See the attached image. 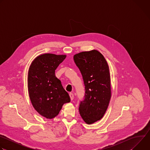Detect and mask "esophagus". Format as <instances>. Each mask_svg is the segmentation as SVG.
Instances as JSON below:
<instances>
[{
  "mask_svg": "<svg viewBox=\"0 0 150 150\" xmlns=\"http://www.w3.org/2000/svg\"><path fill=\"white\" fill-rule=\"evenodd\" d=\"M69 96H70V98H71V100H72L74 99V96L72 93H70L69 94Z\"/></svg>",
  "mask_w": 150,
  "mask_h": 150,
  "instance_id": "1",
  "label": "esophagus"
}]
</instances>
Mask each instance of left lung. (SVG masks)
Instances as JSON below:
<instances>
[{"instance_id": "obj_1", "label": "left lung", "mask_w": 150, "mask_h": 150, "mask_svg": "<svg viewBox=\"0 0 150 150\" xmlns=\"http://www.w3.org/2000/svg\"><path fill=\"white\" fill-rule=\"evenodd\" d=\"M82 74L85 89L84 100L79 111L83 121L92 124L104 115L111 98L109 65L103 55L97 50L82 52L74 56Z\"/></svg>"}]
</instances>
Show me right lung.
I'll use <instances>...</instances> for the list:
<instances>
[{"instance_id": "obj_1", "label": "right lung", "mask_w": 150, "mask_h": 150, "mask_svg": "<svg viewBox=\"0 0 150 150\" xmlns=\"http://www.w3.org/2000/svg\"><path fill=\"white\" fill-rule=\"evenodd\" d=\"M65 54L45 53L36 57L28 72V90L35 110L47 119L55 117L63 105L71 101L68 93L56 78L55 70Z\"/></svg>"}]
</instances>
